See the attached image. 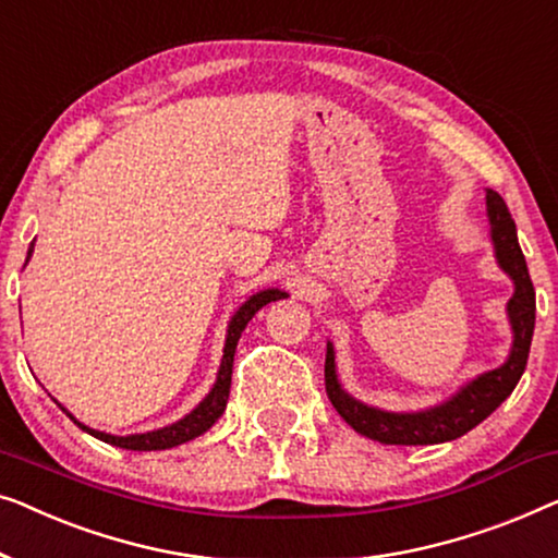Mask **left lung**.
<instances>
[{"label":"left lung","instance_id":"1","mask_svg":"<svg viewBox=\"0 0 558 558\" xmlns=\"http://www.w3.org/2000/svg\"><path fill=\"white\" fill-rule=\"evenodd\" d=\"M490 219V240L496 247V260L508 278L513 280V298L508 301V320L513 328V347L506 364L493 368L460 387L458 395L445 399L442 404L422 412H384L376 407L359 402L341 387L336 374L333 347L326 349V395L336 412L356 429L359 435L376 439L381 445H437L458 439L490 417L500 404L511 397L518 379L529 361L533 324H536V290L525 268V257L518 245L515 222L504 197L488 190L485 194Z\"/></svg>","mask_w":558,"mask_h":558}]
</instances>
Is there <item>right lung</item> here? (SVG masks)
<instances>
[{"label": "right lung", "instance_id": "1", "mask_svg": "<svg viewBox=\"0 0 558 558\" xmlns=\"http://www.w3.org/2000/svg\"><path fill=\"white\" fill-rule=\"evenodd\" d=\"M35 250V242H29V250H27V260L29 255H33ZM280 298H286V293L278 288H268V290H260V293L250 295L245 303L240 305L238 313H234L230 326H227V339H225V354H222V364H219V372H217V381L215 387L207 397L202 399V402L194 407V410L182 417L174 425L169 427H161V429H154V433H144V435H125V437H116V435H108V433H98V429H90L85 427L83 422H77L73 414H70L65 407L60 404V410L68 414L70 420L75 422L77 427L83 429V433H88L93 437L104 439L108 445H116V447H123V450H138V452H151V450H169V447H177V445H184L190 442V439L199 437L207 433V429L215 425V422L222 417L225 407H227V397H230V384H232V361H234V349H238V341L242 331H245V326L250 324V318L255 316L257 311L263 308V305H268L272 301H280Z\"/></svg>", "mask_w": 558, "mask_h": 558}]
</instances>
